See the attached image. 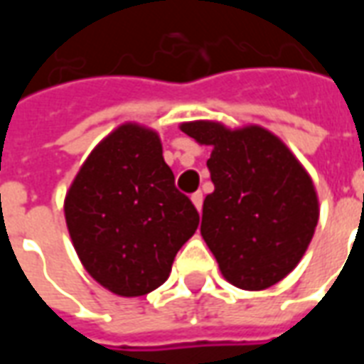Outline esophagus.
I'll list each match as a JSON object with an SVG mask.
<instances>
[{
	"label": "esophagus",
	"instance_id": "esophagus-1",
	"mask_svg": "<svg viewBox=\"0 0 364 364\" xmlns=\"http://www.w3.org/2000/svg\"><path fill=\"white\" fill-rule=\"evenodd\" d=\"M191 200H193V205L197 206V210H200V208H203V193H200V191L193 193V195H191Z\"/></svg>",
	"mask_w": 364,
	"mask_h": 364
}]
</instances>
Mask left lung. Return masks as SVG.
<instances>
[{
	"label": "left lung",
	"mask_w": 364,
	"mask_h": 364,
	"mask_svg": "<svg viewBox=\"0 0 364 364\" xmlns=\"http://www.w3.org/2000/svg\"><path fill=\"white\" fill-rule=\"evenodd\" d=\"M181 130L213 148L214 193L203 205L200 234L224 279L244 290L273 287L302 259L318 224L310 175L265 128L197 120Z\"/></svg>",
	"instance_id": "8db88e82"
}]
</instances>
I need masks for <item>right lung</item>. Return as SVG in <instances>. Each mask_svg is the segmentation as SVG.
<instances>
[{"label": "right lung", "mask_w": 364, "mask_h": 364, "mask_svg": "<svg viewBox=\"0 0 364 364\" xmlns=\"http://www.w3.org/2000/svg\"><path fill=\"white\" fill-rule=\"evenodd\" d=\"M64 213L85 271L119 296L161 287L198 226L197 208L164 161L159 136L132 122L91 151Z\"/></svg>", "instance_id": "1"}]
</instances>
